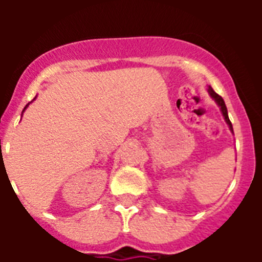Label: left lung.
<instances>
[{
  "instance_id": "8db88e82",
  "label": "left lung",
  "mask_w": 262,
  "mask_h": 262,
  "mask_svg": "<svg viewBox=\"0 0 262 262\" xmlns=\"http://www.w3.org/2000/svg\"><path fill=\"white\" fill-rule=\"evenodd\" d=\"M207 92H209L210 97H211V98L214 99V101H215V103H216V105L219 106V108H221V113H222V115H223L224 120H226V123L228 124V127H230V131H231V133L233 134L232 123H231L230 118H228V111H227L226 103H224L223 98H222V97L219 96V94H216V93H215L214 90H212V88H211V86H209V88H207Z\"/></svg>"
}]
</instances>
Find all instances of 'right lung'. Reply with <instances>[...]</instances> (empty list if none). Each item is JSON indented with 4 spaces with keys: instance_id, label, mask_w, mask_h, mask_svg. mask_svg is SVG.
<instances>
[{
    "instance_id": "obj_1",
    "label": "right lung",
    "mask_w": 262,
    "mask_h": 262,
    "mask_svg": "<svg viewBox=\"0 0 262 262\" xmlns=\"http://www.w3.org/2000/svg\"><path fill=\"white\" fill-rule=\"evenodd\" d=\"M35 98H36V97H35ZM35 98H34V99H35ZM31 102H32V101H31ZM31 102H29V103H27L26 106H25V108H23V111H25V110H26L27 107H29V105H30V103H31ZM23 111H22V114H23Z\"/></svg>"
}]
</instances>
